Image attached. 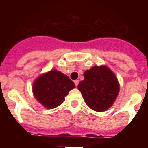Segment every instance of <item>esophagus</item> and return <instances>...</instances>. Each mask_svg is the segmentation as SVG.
<instances>
[{"instance_id":"obj_1","label":"esophagus","mask_w":148,"mask_h":148,"mask_svg":"<svg viewBox=\"0 0 148 148\" xmlns=\"http://www.w3.org/2000/svg\"><path fill=\"white\" fill-rule=\"evenodd\" d=\"M74 83H75V86H78V83H79V80H75L74 81Z\"/></svg>"}]
</instances>
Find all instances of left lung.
<instances>
[{"label":"left lung","mask_w":148,"mask_h":148,"mask_svg":"<svg viewBox=\"0 0 148 148\" xmlns=\"http://www.w3.org/2000/svg\"><path fill=\"white\" fill-rule=\"evenodd\" d=\"M84 79L79 82L78 90L84 101L98 112L113 105L119 92V84L114 73L106 66H93L84 73Z\"/></svg>","instance_id":"1"}]
</instances>
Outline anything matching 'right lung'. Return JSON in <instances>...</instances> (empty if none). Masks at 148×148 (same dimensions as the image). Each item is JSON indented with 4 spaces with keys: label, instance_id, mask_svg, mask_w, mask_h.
<instances>
[{
    "label": "right lung",
    "instance_id": "1",
    "mask_svg": "<svg viewBox=\"0 0 148 148\" xmlns=\"http://www.w3.org/2000/svg\"><path fill=\"white\" fill-rule=\"evenodd\" d=\"M70 78L56 70L40 75L32 85L35 99L48 109L62 104L69 91L75 87Z\"/></svg>",
    "mask_w": 148,
    "mask_h": 148
}]
</instances>
